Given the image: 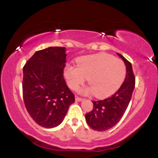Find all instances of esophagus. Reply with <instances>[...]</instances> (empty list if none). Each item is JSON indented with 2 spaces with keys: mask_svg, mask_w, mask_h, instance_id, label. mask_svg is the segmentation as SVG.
Wrapping results in <instances>:
<instances>
[{
  "mask_svg": "<svg viewBox=\"0 0 158 158\" xmlns=\"http://www.w3.org/2000/svg\"><path fill=\"white\" fill-rule=\"evenodd\" d=\"M75 99H76V101H77V102H81V101L83 100V99H81V98L77 97V96H76Z\"/></svg>",
  "mask_w": 158,
  "mask_h": 158,
  "instance_id": "34e87169",
  "label": "esophagus"
}]
</instances>
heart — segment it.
I'll use <instances>...</instances> for the list:
<instances>
[{"mask_svg":"<svg viewBox=\"0 0 158 158\" xmlns=\"http://www.w3.org/2000/svg\"><path fill=\"white\" fill-rule=\"evenodd\" d=\"M64 77L73 90H77L88 79L90 86L81 88V94L94 93L97 97L104 98L120 88L126 77V67L121 59L99 52L79 58L77 66L67 64Z\"/></svg>","mask_w":158,"mask_h":158,"instance_id":"heart-1","label":"heart"}]
</instances>
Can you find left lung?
<instances>
[{"mask_svg": "<svg viewBox=\"0 0 158 158\" xmlns=\"http://www.w3.org/2000/svg\"><path fill=\"white\" fill-rule=\"evenodd\" d=\"M126 67V77L119 89L104 100L92 101L94 108L85 114V119L90 128L96 131L110 129L120 120L131 101L135 89V77L132 65L121 54L117 53Z\"/></svg>", "mask_w": 158, "mask_h": 158, "instance_id": "1", "label": "left lung"}]
</instances>
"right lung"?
I'll use <instances>...</instances> for the list:
<instances>
[{
    "mask_svg": "<svg viewBox=\"0 0 158 158\" xmlns=\"http://www.w3.org/2000/svg\"><path fill=\"white\" fill-rule=\"evenodd\" d=\"M66 48L50 47L35 52L23 68L25 106L36 123L47 128L60 125L75 97L63 77Z\"/></svg>",
    "mask_w": 158,
    "mask_h": 158,
    "instance_id": "1",
    "label": "right lung"
}]
</instances>
